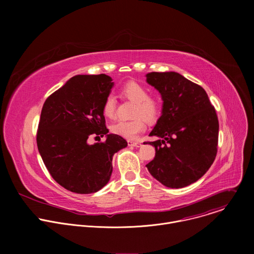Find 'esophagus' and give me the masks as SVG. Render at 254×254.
I'll return each instance as SVG.
<instances>
[{"mask_svg":"<svg viewBox=\"0 0 254 254\" xmlns=\"http://www.w3.org/2000/svg\"><path fill=\"white\" fill-rule=\"evenodd\" d=\"M128 146L129 147H135V148H139L141 146V143L139 141H131L128 140Z\"/></svg>","mask_w":254,"mask_h":254,"instance_id":"esophagus-1","label":"esophagus"}]
</instances>
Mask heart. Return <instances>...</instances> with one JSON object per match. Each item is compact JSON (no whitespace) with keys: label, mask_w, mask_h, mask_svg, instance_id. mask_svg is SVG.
Returning a JSON list of instances; mask_svg holds the SVG:
<instances>
[{"label":"heart","mask_w":254,"mask_h":254,"mask_svg":"<svg viewBox=\"0 0 254 254\" xmlns=\"http://www.w3.org/2000/svg\"><path fill=\"white\" fill-rule=\"evenodd\" d=\"M122 93L125 97L135 103L133 117L131 121H119L112 126V131L127 139H134L146 128L143 118L147 122H155L161 112V106L157 99L150 97L147 88L136 82L127 83ZM102 113L107 118H114L116 114V99L108 94L102 104Z\"/></svg>","instance_id":"heart-1"}]
</instances>
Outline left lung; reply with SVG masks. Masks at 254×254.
<instances>
[{
	"label": "left lung",
	"mask_w": 254,
	"mask_h": 254,
	"mask_svg": "<svg viewBox=\"0 0 254 254\" xmlns=\"http://www.w3.org/2000/svg\"><path fill=\"white\" fill-rule=\"evenodd\" d=\"M147 82L164 101L162 116L150 133L160 139L147 141L156 150L147 168L166 187H186L198 181L216 158V111L203 87L177 72H151Z\"/></svg>",
	"instance_id": "left-lung-1"
}]
</instances>
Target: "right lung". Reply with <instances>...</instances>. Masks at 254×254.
<instances>
[{
  "label": "right lung",
  "instance_id": "add662e5",
  "mask_svg": "<svg viewBox=\"0 0 254 254\" xmlns=\"http://www.w3.org/2000/svg\"><path fill=\"white\" fill-rule=\"evenodd\" d=\"M105 74L76 75L45 100L37 130V147L56 182L77 194L95 193L113 173V157L127 146L105 127L102 104L114 85ZM107 135L89 145L90 136ZM100 140V139H99Z\"/></svg>",
  "mask_w": 254,
  "mask_h": 254
}]
</instances>
